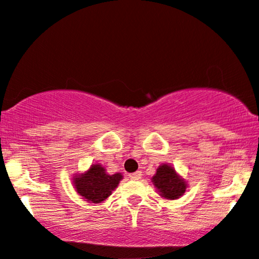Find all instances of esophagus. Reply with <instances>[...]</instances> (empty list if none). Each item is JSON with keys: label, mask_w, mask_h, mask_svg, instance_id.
Instances as JSON below:
<instances>
[{"label": "esophagus", "mask_w": 259, "mask_h": 259, "mask_svg": "<svg viewBox=\"0 0 259 259\" xmlns=\"http://www.w3.org/2000/svg\"><path fill=\"white\" fill-rule=\"evenodd\" d=\"M141 175H142L141 171H136V172L129 174V177L132 180H140V179H141Z\"/></svg>", "instance_id": "esophagus-1"}]
</instances>
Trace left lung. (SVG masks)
I'll use <instances>...</instances> for the list:
<instances>
[{
  "instance_id": "8db88e82",
  "label": "left lung",
  "mask_w": 259,
  "mask_h": 259,
  "mask_svg": "<svg viewBox=\"0 0 259 259\" xmlns=\"http://www.w3.org/2000/svg\"><path fill=\"white\" fill-rule=\"evenodd\" d=\"M152 182L158 194L166 200H176L185 194L188 183L170 164H161L158 166Z\"/></svg>"
}]
</instances>
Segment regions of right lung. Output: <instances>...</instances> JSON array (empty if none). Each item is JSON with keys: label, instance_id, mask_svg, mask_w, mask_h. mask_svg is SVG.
<instances>
[{"label": "right lung", "instance_id": "right-lung-1", "mask_svg": "<svg viewBox=\"0 0 259 259\" xmlns=\"http://www.w3.org/2000/svg\"><path fill=\"white\" fill-rule=\"evenodd\" d=\"M123 175L120 172L110 174L106 172L105 166L96 163L92 164L84 172L76 174L72 177V185L76 191L85 201L93 204L104 202L117 188Z\"/></svg>", "mask_w": 259, "mask_h": 259}]
</instances>
